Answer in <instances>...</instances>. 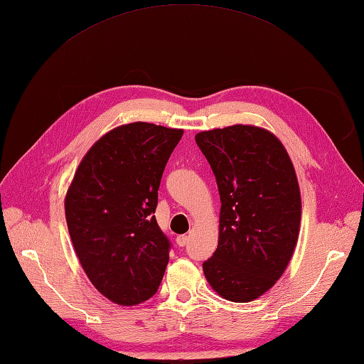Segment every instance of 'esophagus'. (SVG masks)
Here are the masks:
<instances>
[{
	"label": "esophagus",
	"mask_w": 364,
	"mask_h": 364,
	"mask_svg": "<svg viewBox=\"0 0 364 364\" xmlns=\"http://www.w3.org/2000/svg\"><path fill=\"white\" fill-rule=\"evenodd\" d=\"M188 242H189V237L188 235H178V237H176V245H178V247H186V245H188Z\"/></svg>",
	"instance_id": "1"
}]
</instances>
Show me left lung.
I'll list each match as a JSON object with an SVG mask.
<instances>
[{
    "label": "left lung",
    "instance_id": "obj_1",
    "mask_svg": "<svg viewBox=\"0 0 364 364\" xmlns=\"http://www.w3.org/2000/svg\"><path fill=\"white\" fill-rule=\"evenodd\" d=\"M197 146L220 193V235L203 272L222 298L248 302L272 289L298 242L301 193L287 150L252 125L201 132Z\"/></svg>",
    "mask_w": 364,
    "mask_h": 364
}]
</instances>
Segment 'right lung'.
<instances>
[{
    "instance_id": "1",
    "label": "right lung",
    "mask_w": 364,
    "mask_h": 364,
    "mask_svg": "<svg viewBox=\"0 0 364 364\" xmlns=\"http://www.w3.org/2000/svg\"><path fill=\"white\" fill-rule=\"evenodd\" d=\"M183 130L133 122L108 132L77 167L65 200L68 230L91 284L119 306L156 293L172 245L155 209Z\"/></svg>"
}]
</instances>
